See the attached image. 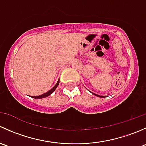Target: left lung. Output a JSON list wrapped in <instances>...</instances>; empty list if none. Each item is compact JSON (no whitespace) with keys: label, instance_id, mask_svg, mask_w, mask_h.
<instances>
[{"label":"left lung","instance_id":"8db88e82","mask_svg":"<svg viewBox=\"0 0 146 146\" xmlns=\"http://www.w3.org/2000/svg\"><path fill=\"white\" fill-rule=\"evenodd\" d=\"M93 95H95V96L100 97V98H105V97H104V96H101V95H96V94H95V93H93Z\"/></svg>","mask_w":146,"mask_h":146}]
</instances>
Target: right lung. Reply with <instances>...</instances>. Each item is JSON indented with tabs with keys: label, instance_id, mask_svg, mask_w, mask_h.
<instances>
[{
	"label": "right lung",
	"instance_id": "add662e5",
	"mask_svg": "<svg viewBox=\"0 0 146 146\" xmlns=\"http://www.w3.org/2000/svg\"><path fill=\"white\" fill-rule=\"evenodd\" d=\"M58 84H59V80H58V82H57L56 85L54 87V88H51V89L50 90H48V92H46V93L43 94V95H39V96H32V98H35V99H40V98H46V97H48V95H51V93H53V92H54V91L55 90L56 88H57V86H58Z\"/></svg>",
	"mask_w": 146,
	"mask_h": 146
}]
</instances>
